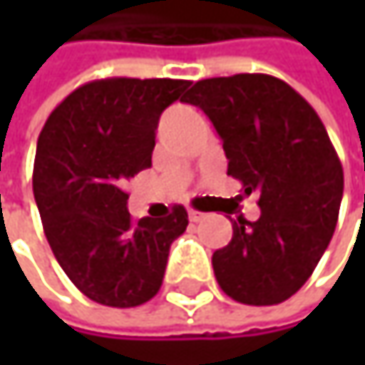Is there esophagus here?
<instances>
[{
	"label": "esophagus",
	"mask_w": 365,
	"mask_h": 365,
	"mask_svg": "<svg viewBox=\"0 0 365 365\" xmlns=\"http://www.w3.org/2000/svg\"><path fill=\"white\" fill-rule=\"evenodd\" d=\"M187 217H190V222H200V220H205L207 215H205L202 211H196V209H190V211H187Z\"/></svg>",
	"instance_id": "1"
}]
</instances>
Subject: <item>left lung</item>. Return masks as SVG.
<instances>
[{
    "label": "left lung",
    "instance_id": "obj_1",
    "mask_svg": "<svg viewBox=\"0 0 365 365\" xmlns=\"http://www.w3.org/2000/svg\"><path fill=\"white\" fill-rule=\"evenodd\" d=\"M183 103L213 122L228 175L257 194L259 217L232 222V239L211 262L237 302L268 307L292 298L313 274L336 228L344 175L328 130L287 82L237 73L196 82Z\"/></svg>",
    "mask_w": 365,
    "mask_h": 365
}]
</instances>
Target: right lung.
Returning <instances> with one entry per match:
<instances>
[{
  "mask_svg": "<svg viewBox=\"0 0 365 365\" xmlns=\"http://www.w3.org/2000/svg\"><path fill=\"white\" fill-rule=\"evenodd\" d=\"M187 80L106 78L67 95L37 139L34 196L50 250L91 300L130 309L152 300L187 211L135 222L124 183L152 167L160 113Z\"/></svg>",
  "mask_w": 365,
  "mask_h": 365,
  "instance_id": "obj_1",
  "label": "right lung"
}]
</instances>
